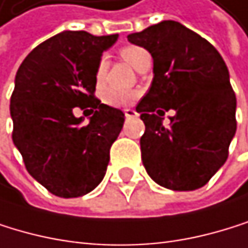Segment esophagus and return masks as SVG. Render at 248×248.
I'll list each match as a JSON object with an SVG mask.
<instances>
[{
    "instance_id": "1",
    "label": "esophagus",
    "mask_w": 248,
    "mask_h": 248,
    "mask_svg": "<svg viewBox=\"0 0 248 248\" xmlns=\"http://www.w3.org/2000/svg\"><path fill=\"white\" fill-rule=\"evenodd\" d=\"M124 115H125V118H136L138 117V112L135 109H124Z\"/></svg>"
}]
</instances>
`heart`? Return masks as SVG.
<instances>
[{
  "label": "heart",
  "instance_id": "heart-1",
  "mask_svg": "<svg viewBox=\"0 0 248 248\" xmlns=\"http://www.w3.org/2000/svg\"><path fill=\"white\" fill-rule=\"evenodd\" d=\"M121 57L128 65L133 67L135 70H139V68L146 61L151 60L148 50H145L143 47H139V46H125V47H123L121 49ZM106 70H108V60H106V57H103L102 60L98 61L97 68H95V80H97V83L103 82ZM103 98H105V102L108 105H110V106H125L135 98V94L110 88V90H108L105 93Z\"/></svg>",
  "mask_w": 248,
  "mask_h": 248
}]
</instances>
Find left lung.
Returning a JSON list of instances; mask_svg holds the SVG:
<instances>
[{"instance_id":"1","label":"left lung","mask_w":248,"mask_h":248,"mask_svg":"<svg viewBox=\"0 0 248 248\" xmlns=\"http://www.w3.org/2000/svg\"><path fill=\"white\" fill-rule=\"evenodd\" d=\"M127 38L154 61L151 87L136 106L145 124L140 151L146 173L169 190L203 187L224 165L236 131L226 64L210 42L175 20ZM168 110L175 115L165 126Z\"/></svg>"}]
</instances>
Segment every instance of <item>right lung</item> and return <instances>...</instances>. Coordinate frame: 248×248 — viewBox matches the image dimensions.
I'll return each instance as SVG.
<instances>
[{"label": "right lung", "mask_w": 248, "mask_h": 248, "mask_svg": "<svg viewBox=\"0 0 248 248\" xmlns=\"http://www.w3.org/2000/svg\"><path fill=\"white\" fill-rule=\"evenodd\" d=\"M118 34L62 31L20 64L10 98L13 143L37 183L60 198L93 191L106 175L124 113L94 97L95 68ZM75 107L94 112L89 123Z\"/></svg>", "instance_id": "obj_1"}]
</instances>
